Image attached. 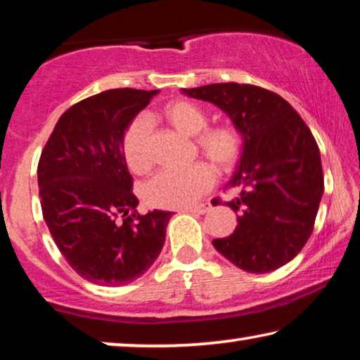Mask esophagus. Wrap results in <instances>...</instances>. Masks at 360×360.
<instances>
[{
    "label": "esophagus",
    "mask_w": 360,
    "mask_h": 360,
    "mask_svg": "<svg viewBox=\"0 0 360 360\" xmlns=\"http://www.w3.org/2000/svg\"><path fill=\"white\" fill-rule=\"evenodd\" d=\"M210 210H211V202L206 201V202H201V205H198V206L184 207V210H181V211L193 212V214H205V212H207Z\"/></svg>",
    "instance_id": "1"
}]
</instances>
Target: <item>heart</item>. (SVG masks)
<instances>
[{"mask_svg": "<svg viewBox=\"0 0 360 360\" xmlns=\"http://www.w3.org/2000/svg\"><path fill=\"white\" fill-rule=\"evenodd\" d=\"M164 118L180 133L195 136L196 149L219 172H231L243 154L242 131L233 123L207 124V113L198 103L185 98L172 101L162 110ZM149 120L136 117L124 129L122 150L124 162L136 174L150 167L148 148ZM216 175L211 165L196 162L185 169L155 172L143 186V198L154 207H188L214 186Z\"/></svg>", "mask_w": 360, "mask_h": 360, "instance_id": "obj_1", "label": "heart"}]
</instances>
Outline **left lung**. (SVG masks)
I'll use <instances>...</instances> for the list:
<instances>
[{
	"instance_id": "obj_1",
	"label": "left lung",
	"mask_w": 360,
	"mask_h": 360,
	"mask_svg": "<svg viewBox=\"0 0 360 360\" xmlns=\"http://www.w3.org/2000/svg\"><path fill=\"white\" fill-rule=\"evenodd\" d=\"M184 92L222 108L243 134V154L227 185L238 196L224 201L238 214L237 227L212 245L248 273L284 266L311 236L325 188L310 128L288 101L258 86L219 82Z\"/></svg>"
}]
</instances>
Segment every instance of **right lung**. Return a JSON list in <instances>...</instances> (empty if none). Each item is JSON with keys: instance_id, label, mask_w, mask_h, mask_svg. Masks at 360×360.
<instances>
[{"instance_id": "obj_1", "label": "right lung", "mask_w": 360, "mask_h": 360, "mask_svg": "<svg viewBox=\"0 0 360 360\" xmlns=\"http://www.w3.org/2000/svg\"><path fill=\"white\" fill-rule=\"evenodd\" d=\"M159 91L110 89L75 103L41 149V214L56 247L81 278L133 283L150 268L172 212L139 214L124 162V129Z\"/></svg>"}]
</instances>
